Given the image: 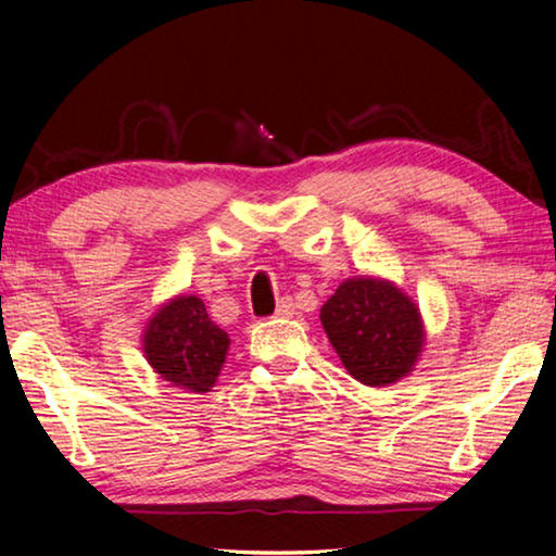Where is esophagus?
I'll return each mask as SVG.
<instances>
[{"mask_svg":"<svg viewBox=\"0 0 556 556\" xmlns=\"http://www.w3.org/2000/svg\"><path fill=\"white\" fill-rule=\"evenodd\" d=\"M291 314H294V304H291V299H281L279 304H277L275 316L277 318H289Z\"/></svg>","mask_w":556,"mask_h":556,"instance_id":"34e87169","label":"esophagus"}]
</instances>
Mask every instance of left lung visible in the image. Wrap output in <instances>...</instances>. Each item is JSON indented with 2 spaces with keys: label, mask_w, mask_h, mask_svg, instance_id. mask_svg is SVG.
<instances>
[{
  "label": "left lung",
  "mask_w": 556,
  "mask_h": 556,
  "mask_svg": "<svg viewBox=\"0 0 556 556\" xmlns=\"http://www.w3.org/2000/svg\"><path fill=\"white\" fill-rule=\"evenodd\" d=\"M321 324L345 370L368 388L409 375L425 345L417 304L388 279H345L321 306Z\"/></svg>",
  "instance_id": "1"
}]
</instances>
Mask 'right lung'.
Returning a JSON list of instances; mask_svg holds the SVG:
<instances>
[{
    "label": "right lung",
    "instance_id": "obj_1",
    "mask_svg": "<svg viewBox=\"0 0 556 556\" xmlns=\"http://www.w3.org/2000/svg\"><path fill=\"white\" fill-rule=\"evenodd\" d=\"M144 355L174 388L208 392L218 380L230 338L211 321L199 296H176L149 318Z\"/></svg>",
    "mask_w": 556,
    "mask_h": 556
}]
</instances>
